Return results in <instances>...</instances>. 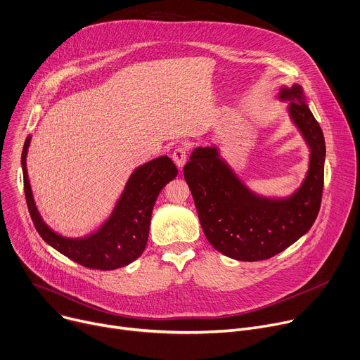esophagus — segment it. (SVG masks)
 <instances>
[{"label":"esophagus","instance_id":"esophagus-1","mask_svg":"<svg viewBox=\"0 0 360 360\" xmlns=\"http://www.w3.org/2000/svg\"><path fill=\"white\" fill-rule=\"evenodd\" d=\"M187 154H188V150L186 147H177L172 157H173V161L176 162V165L179 169H183V165L186 164V160H187Z\"/></svg>","mask_w":360,"mask_h":360}]
</instances>
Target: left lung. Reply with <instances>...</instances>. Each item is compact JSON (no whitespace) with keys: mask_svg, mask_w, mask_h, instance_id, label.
<instances>
[{"mask_svg":"<svg viewBox=\"0 0 360 360\" xmlns=\"http://www.w3.org/2000/svg\"><path fill=\"white\" fill-rule=\"evenodd\" d=\"M290 115L310 147L306 180L287 199L259 198L248 188L216 147H199L184 165V179L200 225L214 250L238 261H262L283 252L307 233L319 214L324 184L323 131L306 103L302 89L283 88Z\"/></svg>","mask_w":360,"mask_h":360,"instance_id":"left-lung-1","label":"left lung"}]
</instances>
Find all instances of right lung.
<instances>
[{
    "label": "right lung",
    "instance_id": "right-lung-1",
    "mask_svg": "<svg viewBox=\"0 0 360 360\" xmlns=\"http://www.w3.org/2000/svg\"><path fill=\"white\" fill-rule=\"evenodd\" d=\"M30 140L32 136H27L24 143L21 165L27 207L39 235L69 259L92 269H117L140 257L148 240L151 213L158 193L177 176L174 162L162 155L138 167L131 174L112 214L95 233L85 238H65L43 222L36 207L25 165Z\"/></svg>",
    "mask_w": 360,
    "mask_h": 360
}]
</instances>
